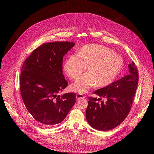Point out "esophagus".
Wrapping results in <instances>:
<instances>
[{
  "mask_svg": "<svg viewBox=\"0 0 154 154\" xmlns=\"http://www.w3.org/2000/svg\"><path fill=\"white\" fill-rule=\"evenodd\" d=\"M84 97H84L83 95H82V94H77L76 95V99H77V100H79V99H80L84 98Z\"/></svg>",
  "mask_w": 154,
  "mask_h": 154,
  "instance_id": "obj_1",
  "label": "esophagus"
}]
</instances>
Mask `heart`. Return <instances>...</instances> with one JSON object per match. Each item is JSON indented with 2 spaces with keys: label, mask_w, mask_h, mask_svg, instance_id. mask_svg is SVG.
Masks as SVG:
<instances>
[{
  "label": "heart",
  "mask_w": 154,
  "mask_h": 154,
  "mask_svg": "<svg viewBox=\"0 0 154 154\" xmlns=\"http://www.w3.org/2000/svg\"><path fill=\"white\" fill-rule=\"evenodd\" d=\"M124 61L115 52L99 45L88 44L79 48L77 55H72L63 63V70L71 79L79 77L70 86L72 92L84 94L95 84L106 87L114 81L122 71Z\"/></svg>",
  "instance_id": "1"
}]
</instances>
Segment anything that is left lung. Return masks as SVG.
Returning a JSON list of instances; mask_svg holds the SVG:
<instances>
[{
  "label": "left lung",
  "mask_w": 154,
  "mask_h": 154,
  "mask_svg": "<svg viewBox=\"0 0 154 154\" xmlns=\"http://www.w3.org/2000/svg\"><path fill=\"white\" fill-rule=\"evenodd\" d=\"M128 67V75L94 92L100 98L88 97L85 116L92 128L101 131L111 130L122 123L128 114L138 85L139 74L134 62ZM101 98L107 100L99 103Z\"/></svg>",
  "instance_id": "obj_1"
}]
</instances>
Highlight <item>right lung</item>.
Segmentation results:
<instances>
[{
  "label": "right lung",
  "mask_w": 154,
  "mask_h": 154,
  "mask_svg": "<svg viewBox=\"0 0 154 154\" xmlns=\"http://www.w3.org/2000/svg\"><path fill=\"white\" fill-rule=\"evenodd\" d=\"M75 45L70 42L44 44L24 61L20 93L29 114L43 127L65 119L76 101L75 93L58 94L67 86L62 71L63 56Z\"/></svg>",
  "instance_id": "obj_1"
}]
</instances>
